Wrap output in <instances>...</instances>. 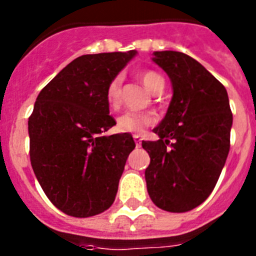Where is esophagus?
<instances>
[{
	"instance_id": "obj_1",
	"label": "esophagus",
	"mask_w": 256,
	"mask_h": 256,
	"mask_svg": "<svg viewBox=\"0 0 256 256\" xmlns=\"http://www.w3.org/2000/svg\"><path fill=\"white\" fill-rule=\"evenodd\" d=\"M134 142H136V148H140V144H142V140H140V136H134Z\"/></svg>"
}]
</instances>
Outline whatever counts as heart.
<instances>
[{
    "instance_id": "b5f03b06",
    "label": "heart",
    "mask_w": 256,
    "mask_h": 256,
    "mask_svg": "<svg viewBox=\"0 0 256 256\" xmlns=\"http://www.w3.org/2000/svg\"><path fill=\"white\" fill-rule=\"evenodd\" d=\"M140 78L144 85L152 92H160L164 90V81L160 74L154 70L144 69L140 72ZM120 94H122V77L116 76L108 82L106 88V100L112 108H116L120 104ZM154 116L152 114L138 112H124L116 120V128L120 132H140L144 128L154 124Z\"/></svg>"
}]
</instances>
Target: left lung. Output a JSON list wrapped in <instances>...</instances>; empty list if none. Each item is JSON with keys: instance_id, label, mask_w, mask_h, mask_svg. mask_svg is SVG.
<instances>
[{"instance_id": "obj_1", "label": "left lung", "mask_w": 256, "mask_h": 256, "mask_svg": "<svg viewBox=\"0 0 256 256\" xmlns=\"http://www.w3.org/2000/svg\"><path fill=\"white\" fill-rule=\"evenodd\" d=\"M154 56L174 96L152 130L160 140H142L150 156L144 178L156 206L186 212L202 204L218 182L230 152L232 112L224 86L194 58L180 52Z\"/></svg>"}]
</instances>
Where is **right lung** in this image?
<instances>
[{
  "instance_id": "add662e5",
  "label": "right lung",
  "mask_w": 256,
  "mask_h": 256,
  "mask_svg": "<svg viewBox=\"0 0 256 256\" xmlns=\"http://www.w3.org/2000/svg\"><path fill=\"white\" fill-rule=\"evenodd\" d=\"M128 53L76 58L42 88L29 116L30 162L49 200L76 218L112 206L136 144L128 132L102 136L116 124L106 88L132 57Z\"/></svg>"
}]
</instances>
